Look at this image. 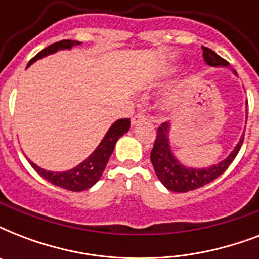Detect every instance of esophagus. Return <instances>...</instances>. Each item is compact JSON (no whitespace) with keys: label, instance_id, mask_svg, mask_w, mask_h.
Listing matches in <instances>:
<instances>
[{"label":"esophagus","instance_id":"obj_1","mask_svg":"<svg viewBox=\"0 0 259 259\" xmlns=\"http://www.w3.org/2000/svg\"><path fill=\"white\" fill-rule=\"evenodd\" d=\"M146 119H148V118H146L144 114L138 113V114H136L133 118H132V123H133V125H136V123H138V122H144V121H146Z\"/></svg>","mask_w":259,"mask_h":259}]
</instances>
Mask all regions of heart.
I'll return each mask as SVG.
<instances>
[{
  "label": "heart",
  "mask_w": 259,
  "mask_h": 259,
  "mask_svg": "<svg viewBox=\"0 0 259 259\" xmlns=\"http://www.w3.org/2000/svg\"><path fill=\"white\" fill-rule=\"evenodd\" d=\"M179 105H180V97H179L177 94H170L169 97L165 99V102H164V106H165L168 110L176 109Z\"/></svg>",
  "instance_id": "b5f03b06"
}]
</instances>
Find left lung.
Masks as SVG:
<instances>
[{
	"mask_svg": "<svg viewBox=\"0 0 259 259\" xmlns=\"http://www.w3.org/2000/svg\"><path fill=\"white\" fill-rule=\"evenodd\" d=\"M203 58L209 66H227L225 59L221 58L219 55H217L207 47H203ZM168 134H169V122H162L161 126L157 129L156 141H154L153 149L150 152V161L153 164L154 172L157 175L158 180L173 192H188L192 189L200 188L221 176L222 173L231 165L234 158L237 157L238 152L243 144V138H245L242 137L239 140L235 149L230 153L226 160L208 168L195 169V168L181 165L180 162L177 161L170 150Z\"/></svg>",
	"mask_w": 259,
	"mask_h": 259,
	"instance_id": "left-lung-1",
	"label": "left lung"
}]
</instances>
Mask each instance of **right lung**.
I'll use <instances>...</instances> for the list:
<instances>
[{
  "label": "right lung",
  "instance_id": "1",
  "mask_svg": "<svg viewBox=\"0 0 259 259\" xmlns=\"http://www.w3.org/2000/svg\"><path fill=\"white\" fill-rule=\"evenodd\" d=\"M80 41H75V40H62V41L54 42L42 51H40L36 56H34L28 66H30L32 63L36 62L37 59H41L47 55H51L56 52L59 50H70L74 46H79ZM130 129V119L129 118H122L118 119L117 122H114L109 132L106 133L101 144L98 145V148L93 152V154L90 156L87 160L80 162L78 166H75L74 169L66 170V172H48L46 169H41L40 166L30 161V165L33 166V169L44 177L46 180H48L52 184L58 185L60 188L68 189V191H74V192H79V191H84L89 189L90 187H93L99 179H101L102 173L105 170L107 161H109L110 156L113 153L115 142L118 141V138L127 133V130Z\"/></svg>",
  "mask_w": 259,
  "mask_h": 259
}]
</instances>
